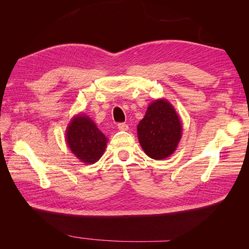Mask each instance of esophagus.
<instances>
[{
	"instance_id": "esophagus-1",
	"label": "esophagus",
	"mask_w": 249,
	"mask_h": 249,
	"mask_svg": "<svg viewBox=\"0 0 249 249\" xmlns=\"http://www.w3.org/2000/svg\"><path fill=\"white\" fill-rule=\"evenodd\" d=\"M117 127L120 131H126L127 129H129V126H127V124H124V123H119L117 124Z\"/></svg>"
}]
</instances>
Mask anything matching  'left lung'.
<instances>
[{"label": "left lung", "instance_id": "left-lung-1", "mask_svg": "<svg viewBox=\"0 0 249 249\" xmlns=\"http://www.w3.org/2000/svg\"><path fill=\"white\" fill-rule=\"evenodd\" d=\"M182 124L172 105L157 100L148 106L137 125L139 143L144 153L155 160H162L175 153L182 137Z\"/></svg>", "mask_w": 249, "mask_h": 249}]
</instances>
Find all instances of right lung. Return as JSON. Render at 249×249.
<instances>
[{
	"label": "right lung",
	"mask_w": 249,
	"mask_h": 249,
	"mask_svg": "<svg viewBox=\"0 0 249 249\" xmlns=\"http://www.w3.org/2000/svg\"><path fill=\"white\" fill-rule=\"evenodd\" d=\"M65 139L71 153L85 164L101 159L107 145V138L85 114L74 116L67 126Z\"/></svg>",
	"instance_id": "1"
}]
</instances>
